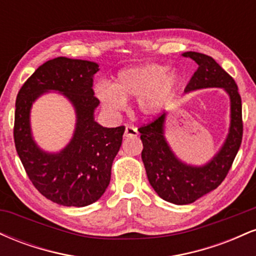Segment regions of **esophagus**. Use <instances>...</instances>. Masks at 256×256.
I'll use <instances>...</instances> for the list:
<instances>
[{"label": "esophagus", "mask_w": 256, "mask_h": 256, "mask_svg": "<svg viewBox=\"0 0 256 256\" xmlns=\"http://www.w3.org/2000/svg\"><path fill=\"white\" fill-rule=\"evenodd\" d=\"M137 134H138V131L136 128H134V126H126L125 132H124L125 137H137Z\"/></svg>", "instance_id": "esophagus-1"}]
</instances>
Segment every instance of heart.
<instances>
[{"mask_svg":"<svg viewBox=\"0 0 256 256\" xmlns=\"http://www.w3.org/2000/svg\"><path fill=\"white\" fill-rule=\"evenodd\" d=\"M178 74L165 64H142L122 68L114 84L100 82L94 86L102 107L112 113L124 110L126 100L137 98L136 108L143 118L156 116L166 108L178 86Z\"/></svg>","mask_w":256,"mask_h":256,"instance_id":"heart-1","label":"heart"}]
</instances>
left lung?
I'll return each mask as SVG.
<instances>
[{
  "label": "left lung",
  "instance_id": "left-lung-1",
  "mask_svg": "<svg viewBox=\"0 0 256 256\" xmlns=\"http://www.w3.org/2000/svg\"><path fill=\"white\" fill-rule=\"evenodd\" d=\"M182 55L198 64V70L185 88V92L222 88L230 98V128L224 144L208 162L195 166L182 161L167 142L166 113L138 131L143 143L142 160L152 189L167 202L189 204L216 189L231 168L242 143V101L236 82L213 58L196 52Z\"/></svg>",
  "mask_w": 256,
  "mask_h": 256
}]
</instances>
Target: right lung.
<instances>
[{
	"label": "right lung",
	"mask_w": 256,
	"mask_h": 256,
	"mask_svg": "<svg viewBox=\"0 0 256 256\" xmlns=\"http://www.w3.org/2000/svg\"><path fill=\"white\" fill-rule=\"evenodd\" d=\"M98 64L78 58H55L34 71L16 102L14 143L28 178L44 198L67 207H85L104 195L110 182L114 158L122 142L125 128H104L94 113L100 101L94 96L92 78ZM55 90L72 102L76 128L64 150H40L32 136L30 113L43 93Z\"/></svg>",
	"instance_id": "obj_1"
}]
</instances>
